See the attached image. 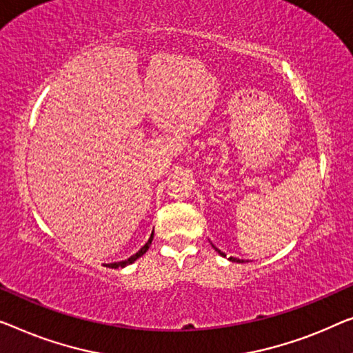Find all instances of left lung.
I'll return each mask as SVG.
<instances>
[{
  "mask_svg": "<svg viewBox=\"0 0 353 353\" xmlns=\"http://www.w3.org/2000/svg\"><path fill=\"white\" fill-rule=\"evenodd\" d=\"M212 247H214V249H215V252H219V254H220V255H222V256H227V255H225V254H223V252H222V250H219V249H217V247H215V245H212ZM228 260H230V261H236V263H244V260L234 259V256H230V259H228Z\"/></svg>",
  "mask_w": 353,
  "mask_h": 353,
  "instance_id": "8db88e82",
  "label": "left lung"
}]
</instances>
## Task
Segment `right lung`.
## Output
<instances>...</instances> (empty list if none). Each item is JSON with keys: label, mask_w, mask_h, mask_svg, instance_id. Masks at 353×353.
<instances>
[{"label": "right lung", "mask_w": 353, "mask_h": 353, "mask_svg": "<svg viewBox=\"0 0 353 353\" xmlns=\"http://www.w3.org/2000/svg\"><path fill=\"white\" fill-rule=\"evenodd\" d=\"M152 239H154V233L150 234V238H149V241H147V243L141 247V250L139 252H136L134 255H131L128 260H123V261H115V263H109V265H106V266H109V268H114V270H117V268H123V266H126V265H131V263L133 261H136L139 259V256H143L147 250H149V247H150V244H152Z\"/></svg>", "instance_id": "obj_1"}]
</instances>
